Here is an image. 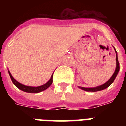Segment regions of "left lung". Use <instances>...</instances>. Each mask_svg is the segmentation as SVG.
<instances>
[{"label": "left lung", "mask_w": 126, "mask_h": 126, "mask_svg": "<svg viewBox=\"0 0 126 126\" xmlns=\"http://www.w3.org/2000/svg\"><path fill=\"white\" fill-rule=\"evenodd\" d=\"M116 51V49H115ZM116 68L115 72L113 74V75L112 76V77L106 83H105L104 84L101 85L100 86H97L96 88H83V87H79V88L82 89L83 90H85V91H87V92H98V91H101V90H105L107 88H108L109 86L113 83V82L115 80L116 77L117 76L118 73V71L120 70V64L119 62H118V55H117V52L116 51Z\"/></svg>", "instance_id": "8db88e82"}]
</instances>
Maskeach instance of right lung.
I'll return each mask as SVG.
<instances>
[{
	"instance_id": "obj_1",
	"label": "right lung",
	"mask_w": 126,
	"mask_h": 126,
	"mask_svg": "<svg viewBox=\"0 0 126 126\" xmlns=\"http://www.w3.org/2000/svg\"><path fill=\"white\" fill-rule=\"evenodd\" d=\"M9 75L10 77V79L12 81L13 84H14L15 86H16L17 88H18L19 90H22L23 92H28V93H34V94H36V93H39L40 92H42L44 90H46L47 88H48L49 86H51L52 82H53V75H51V77L50 80H49L47 83H46L45 84H44L42 86H38V87H31V86H25V85H23V84H20L19 82H18L17 81H16L14 78L12 77L11 73H10V71H8Z\"/></svg>"
}]
</instances>
